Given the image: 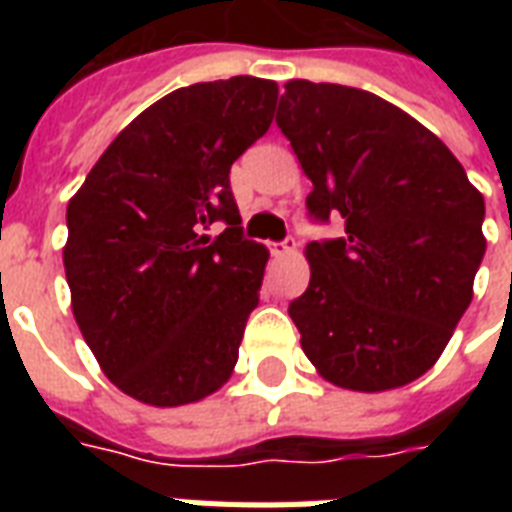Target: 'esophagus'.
I'll list each match as a JSON object with an SVG mask.
<instances>
[{"instance_id": "34e87169", "label": "esophagus", "mask_w": 512, "mask_h": 512, "mask_svg": "<svg viewBox=\"0 0 512 512\" xmlns=\"http://www.w3.org/2000/svg\"><path fill=\"white\" fill-rule=\"evenodd\" d=\"M292 252H295V239L276 241V244H271V255L273 257H289Z\"/></svg>"}]
</instances>
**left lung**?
Listing matches in <instances>:
<instances>
[{
	"label": "left lung",
	"instance_id": "1",
	"mask_svg": "<svg viewBox=\"0 0 512 512\" xmlns=\"http://www.w3.org/2000/svg\"><path fill=\"white\" fill-rule=\"evenodd\" d=\"M276 124L313 183V217L345 236L311 241V284L289 316L327 382L404 388L436 364L473 300L486 252L484 196L417 119L372 92L289 79Z\"/></svg>",
	"mask_w": 512,
	"mask_h": 512
}]
</instances>
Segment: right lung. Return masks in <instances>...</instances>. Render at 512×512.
<instances>
[{
    "label": "right lung",
    "instance_id": "obj_1",
    "mask_svg": "<svg viewBox=\"0 0 512 512\" xmlns=\"http://www.w3.org/2000/svg\"><path fill=\"white\" fill-rule=\"evenodd\" d=\"M276 100L279 84L257 76L180 87L116 135L68 201L71 311L140 404H193L231 380L271 252L241 239L228 175ZM217 219L229 228L212 240Z\"/></svg>",
    "mask_w": 512,
    "mask_h": 512
}]
</instances>
